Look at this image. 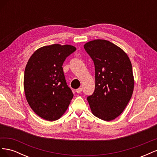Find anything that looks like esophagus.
<instances>
[{"mask_svg": "<svg viewBox=\"0 0 157 157\" xmlns=\"http://www.w3.org/2000/svg\"><path fill=\"white\" fill-rule=\"evenodd\" d=\"M81 92H82V88H78V89L76 90V92L78 93V94H80Z\"/></svg>", "mask_w": 157, "mask_h": 157, "instance_id": "34e87169", "label": "esophagus"}]
</instances>
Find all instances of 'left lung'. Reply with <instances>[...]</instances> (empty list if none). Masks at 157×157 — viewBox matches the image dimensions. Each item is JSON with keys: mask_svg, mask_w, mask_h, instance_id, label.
Here are the masks:
<instances>
[{"mask_svg": "<svg viewBox=\"0 0 157 157\" xmlns=\"http://www.w3.org/2000/svg\"><path fill=\"white\" fill-rule=\"evenodd\" d=\"M84 48L95 66V90L87 100L94 116L110 121L124 110L134 91L131 61L121 48L106 40L90 41Z\"/></svg>", "mask_w": 157, "mask_h": 157, "instance_id": "1", "label": "left lung"}]
</instances>
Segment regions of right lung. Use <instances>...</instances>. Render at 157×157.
Segmentation results:
<instances>
[{
  "label": "right lung",
  "instance_id": "right-lung-1",
  "mask_svg": "<svg viewBox=\"0 0 157 157\" xmlns=\"http://www.w3.org/2000/svg\"><path fill=\"white\" fill-rule=\"evenodd\" d=\"M75 50V46L68 44L45 46L36 50L27 63L23 79L27 101L33 111L45 120L59 119L73 99L62 65Z\"/></svg>",
  "mask_w": 157,
  "mask_h": 157
}]
</instances>
